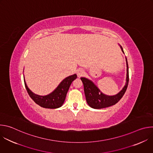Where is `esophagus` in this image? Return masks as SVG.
<instances>
[{
    "mask_svg": "<svg viewBox=\"0 0 153 153\" xmlns=\"http://www.w3.org/2000/svg\"><path fill=\"white\" fill-rule=\"evenodd\" d=\"M84 74H85V72H84V71L82 69L77 70V77L79 78L83 76Z\"/></svg>",
    "mask_w": 153,
    "mask_h": 153,
    "instance_id": "obj_1",
    "label": "esophagus"
}]
</instances>
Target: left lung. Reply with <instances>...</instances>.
Masks as SVG:
<instances>
[{
  "label": "left lung",
  "instance_id": "left-lung-1",
  "mask_svg": "<svg viewBox=\"0 0 153 153\" xmlns=\"http://www.w3.org/2000/svg\"><path fill=\"white\" fill-rule=\"evenodd\" d=\"M122 52L124 53L122 47L120 46ZM127 73H126V82L123 89L117 94L114 96H106L103 94L97 87L94 84V83L86 79L85 77H81L80 79L82 81L84 87V92L86 97L87 103L90 106L95 109H101L111 106L117 103L124 95L128 85L129 82V72H128V65L127 59L126 58Z\"/></svg>",
  "mask_w": 153,
  "mask_h": 153
}]
</instances>
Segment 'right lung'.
<instances>
[{
	"mask_svg": "<svg viewBox=\"0 0 153 153\" xmlns=\"http://www.w3.org/2000/svg\"><path fill=\"white\" fill-rule=\"evenodd\" d=\"M76 78L77 75L76 74L66 77L60 82L54 91L45 96H39L34 94L28 88L25 79L24 83L26 90L29 96L36 103L43 108L54 109L62 106L71 83Z\"/></svg>",
	"mask_w": 153,
	"mask_h": 153,
	"instance_id": "right-lung-1",
	"label": "right lung"
}]
</instances>
